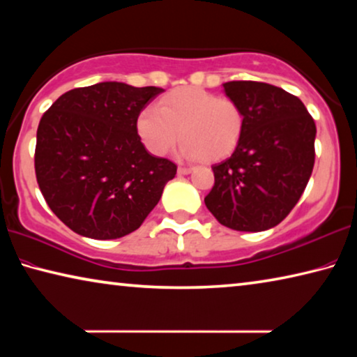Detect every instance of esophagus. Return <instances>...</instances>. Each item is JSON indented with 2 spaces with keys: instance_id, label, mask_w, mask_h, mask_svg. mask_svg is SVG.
<instances>
[{
  "instance_id": "obj_1",
  "label": "esophagus",
  "mask_w": 357,
  "mask_h": 357,
  "mask_svg": "<svg viewBox=\"0 0 357 357\" xmlns=\"http://www.w3.org/2000/svg\"><path fill=\"white\" fill-rule=\"evenodd\" d=\"M190 172H192L190 167H179V168H178V173H179V174H189Z\"/></svg>"
}]
</instances>
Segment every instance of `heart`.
I'll return each instance as SVG.
<instances>
[{
  "mask_svg": "<svg viewBox=\"0 0 357 357\" xmlns=\"http://www.w3.org/2000/svg\"><path fill=\"white\" fill-rule=\"evenodd\" d=\"M137 128L146 148L165 155L181 137V154L216 162L236 148L245 128L238 103L199 87L173 90L139 112Z\"/></svg>",
  "mask_w": 357,
  "mask_h": 357,
  "instance_id": "obj_1",
  "label": "heart"
}]
</instances>
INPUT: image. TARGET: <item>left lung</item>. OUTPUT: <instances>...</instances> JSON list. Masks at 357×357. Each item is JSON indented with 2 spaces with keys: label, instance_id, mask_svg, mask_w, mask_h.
I'll return each instance as SVG.
<instances>
[{
  "label": "left lung",
  "instance_id": "left-lung-1",
  "mask_svg": "<svg viewBox=\"0 0 357 357\" xmlns=\"http://www.w3.org/2000/svg\"><path fill=\"white\" fill-rule=\"evenodd\" d=\"M245 114L229 158L214 163L205 205L220 224L240 231L278 225L297 205L314 165L316 126L297 97L271 84H222Z\"/></svg>",
  "mask_w": 357,
  "mask_h": 357
}]
</instances>
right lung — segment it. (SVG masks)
<instances>
[{
	"label": "right lung",
	"mask_w": 357,
	"mask_h": 357,
	"mask_svg": "<svg viewBox=\"0 0 357 357\" xmlns=\"http://www.w3.org/2000/svg\"><path fill=\"white\" fill-rule=\"evenodd\" d=\"M163 89L98 82L73 89L44 112L35 172L44 200L61 222L95 240L137 230L176 174L146 151L139 112Z\"/></svg>",
	"instance_id": "right-lung-1"
}]
</instances>
